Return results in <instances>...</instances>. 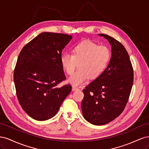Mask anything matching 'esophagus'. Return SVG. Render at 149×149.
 Returning a JSON list of instances; mask_svg holds the SVG:
<instances>
[{"label":"esophagus","instance_id":"obj_1","mask_svg":"<svg viewBox=\"0 0 149 149\" xmlns=\"http://www.w3.org/2000/svg\"><path fill=\"white\" fill-rule=\"evenodd\" d=\"M79 89L77 88V87H76V86H72V90H73V91H76V90H78Z\"/></svg>","mask_w":149,"mask_h":149}]
</instances>
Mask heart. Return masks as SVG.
Masks as SVG:
<instances>
[{
	"label": "heart",
	"mask_w": 149,
	"mask_h": 149,
	"mask_svg": "<svg viewBox=\"0 0 149 149\" xmlns=\"http://www.w3.org/2000/svg\"><path fill=\"white\" fill-rule=\"evenodd\" d=\"M111 58V52L107 47L84 40L75 45L72 54H63L60 62L63 68L69 75L72 74L79 63V70L69 78L68 82L79 86L89 78L96 79L100 77L109 65Z\"/></svg>",
	"instance_id": "b5f03b06"
}]
</instances>
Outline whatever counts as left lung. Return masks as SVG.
<instances>
[{
  "label": "left lung",
  "mask_w": 149,
  "mask_h": 149,
  "mask_svg": "<svg viewBox=\"0 0 149 149\" xmlns=\"http://www.w3.org/2000/svg\"><path fill=\"white\" fill-rule=\"evenodd\" d=\"M111 45L112 56L104 72L83 90L84 119L94 125L110 123L123 112L134 81V71L124 47L110 36L99 34Z\"/></svg>",
  "instance_id": "1"
}]
</instances>
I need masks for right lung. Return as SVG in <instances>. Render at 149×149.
Listing matches in <instances>:
<instances>
[{"mask_svg":"<svg viewBox=\"0 0 149 149\" xmlns=\"http://www.w3.org/2000/svg\"><path fill=\"white\" fill-rule=\"evenodd\" d=\"M72 36L43 32L25 45L18 57L13 80L18 100L31 118L46 120L55 116L71 91L56 86L66 79L60 58Z\"/></svg>","mask_w":149,"mask_h":149,"instance_id":"obj_1","label":"right lung"}]
</instances>
